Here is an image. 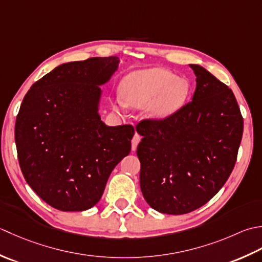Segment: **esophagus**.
Segmentation results:
<instances>
[{
    "label": "esophagus",
    "instance_id": "obj_1",
    "mask_svg": "<svg viewBox=\"0 0 262 262\" xmlns=\"http://www.w3.org/2000/svg\"><path fill=\"white\" fill-rule=\"evenodd\" d=\"M140 140H141V137L139 136L138 133H136V135L133 136L132 141H131V148H132V150H136L138 145H139V142H140Z\"/></svg>",
    "mask_w": 262,
    "mask_h": 262
}]
</instances>
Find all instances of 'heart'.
Listing matches in <instances>:
<instances>
[{
    "label": "heart",
    "mask_w": 262,
    "mask_h": 262,
    "mask_svg": "<svg viewBox=\"0 0 262 262\" xmlns=\"http://www.w3.org/2000/svg\"><path fill=\"white\" fill-rule=\"evenodd\" d=\"M122 97L113 100L115 107H147V115L154 121H163L183 107L190 86L183 78L163 68L135 71L124 78Z\"/></svg>",
    "instance_id": "1"
}]
</instances>
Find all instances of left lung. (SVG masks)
<instances>
[{
    "instance_id": "left-lung-1",
    "label": "left lung",
    "mask_w": 262,
    "mask_h": 262,
    "mask_svg": "<svg viewBox=\"0 0 262 262\" xmlns=\"http://www.w3.org/2000/svg\"><path fill=\"white\" fill-rule=\"evenodd\" d=\"M192 101L163 121L137 125L140 188L152 209L182 215L207 204L231 175L243 133L233 92L198 64Z\"/></svg>"
}]
</instances>
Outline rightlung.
I'll use <instances>...</instances> for the list:
<instances>
[{
    "label": "right lung",
    "mask_w": 262,
    "mask_h": 262,
    "mask_svg": "<svg viewBox=\"0 0 262 262\" xmlns=\"http://www.w3.org/2000/svg\"><path fill=\"white\" fill-rule=\"evenodd\" d=\"M120 62L110 56L63 63L35 82L20 106L14 138L21 172L55 209L94 207L130 154L133 126H107L99 115L100 86Z\"/></svg>",
    "instance_id": "right-lung-1"
}]
</instances>
